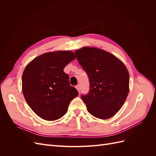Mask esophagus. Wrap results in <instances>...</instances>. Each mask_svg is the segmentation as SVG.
<instances>
[{"label":"esophagus","instance_id":"34e87169","mask_svg":"<svg viewBox=\"0 0 156 156\" xmlns=\"http://www.w3.org/2000/svg\"><path fill=\"white\" fill-rule=\"evenodd\" d=\"M75 88H76V89L77 90L78 92H79V91H80V88H81V87H80V85H79V84H77V85L76 87H75Z\"/></svg>","mask_w":156,"mask_h":156}]
</instances>
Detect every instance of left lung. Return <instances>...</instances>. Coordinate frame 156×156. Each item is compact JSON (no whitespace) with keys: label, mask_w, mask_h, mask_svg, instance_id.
<instances>
[{"label":"left lung","mask_w":156,"mask_h":156,"mask_svg":"<svg viewBox=\"0 0 156 156\" xmlns=\"http://www.w3.org/2000/svg\"><path fill=\"white\" fill-rule=\"evenodd\" d=\"M75 54L89 78V93L81 95L87 111L98 119H110L128 95L129 75L126 66L112 54L92 47H84Z\"/></svg>","instance_id":"obj_1"}]
</instances>
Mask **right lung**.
<instances>
[{"mask_svg":"<svg viewBox=\"0 0 156 156\" xmlns=\"http://www.w3.org/2000/svg\"><path fill=\"white\" fill-rule=\"evenodd\" d=\"M75 58L70 51L49 52L33 59L22 75V91L28 105L45 120L62 117L78 92L70 86L64 68Z\"/></svg>","mask_w":156,"mask_h":156,"instance_id":"1","label":"right lung"}]
</instances>
